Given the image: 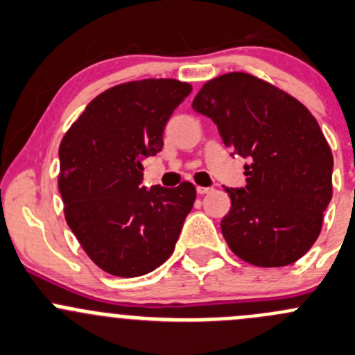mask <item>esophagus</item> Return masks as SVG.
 <instances>
[{
    "label": "esophagus",
    "instance_id": "34e87169",
    "mask_svg": "<svg viewBox=\"0 0 355 355\" xmlns=\"http://www.w3.org/2000/svg\"><path fill=\"white\" fill-rule=\"evenodd\" d=\"M212 191V188H205V186H196V193L198 195H207V193Z\"/></svg>",
    "mask_w": 355,
    "mask_h": 355
}]
</instances>
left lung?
I'll list each match as a JSON object with an SVG mask.
<instances>
[{"instance_id": "left-lung-1", "label": "left lung", "mask_w": 355, "mask_h": 355, "mask_svg": "<svg viewBox=\"0 0 355 355\" xmlns=\"http://www.w3.org/2000/svg\"><path fill=\"white\" fill-rule=\"evenodd\" d=\"M193 110L217 125L245 164V188H226V243L245 262L282 268L307 254L331 202L333 155L311 112L266 80L233 72L209 80Z\"/></svg>"}]
</instances>
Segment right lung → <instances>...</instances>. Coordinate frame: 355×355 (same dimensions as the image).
I'll return each mask as SVG.
<instances>
[{
    "label": "right lung",
    "mask_w": 355,
    "mask_h": 355,
    "mask_svg": "<svg viewBox=\"0 0 355 355\" xmlns=\"http://www.w3.org/2000/svg\"><path fill=\"white\" fill-rule=\"evenodd\" d=\"M191 93L176 79H143L98 94L60 143L65 219L105 272L136 278L174 252L196 189L143 186V160L164 148V129Z\"/></svg>",
    "instance_id": "add662e5"
}]
</instances>
